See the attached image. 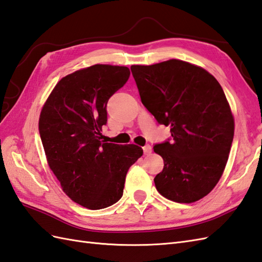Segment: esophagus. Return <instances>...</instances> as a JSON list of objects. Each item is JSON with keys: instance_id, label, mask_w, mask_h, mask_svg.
Returning a JSON list of instances; mask_svg holds the SVG:
<instances>
[{"instance_id": "1", "label": "esophagus", "mask_w": 262, "mask_h": 262, "mask_svg": "<svg viewBox=\"0 0 262 262\" xmlns=\"http://www.w3.org/2000/svg\"><path fill=\"white\" fill-rule=\"evenodd\" d=\"M151 151H152V146L150 144H146L143 146L144 155H149V153H151Z\"/></svg>"}]
</instances>
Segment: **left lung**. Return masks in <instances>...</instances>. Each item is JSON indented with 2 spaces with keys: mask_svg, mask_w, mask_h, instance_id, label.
Segmentation results:
<instances>
[{
  "mask_svg": "<svg viewBox=\"0 0 262 262\" xmlns=\"http://www.w3.org/2000/svg\"><path fill=\"white\" fill-rule=\"evenodd\" d=\"M131 72L143 105L171 127V140L153 146L164 162L157 190L179 203L202 199L220 180L234 135L221 85L205 69L176 59L132 66Z\"/></svg>",
  "mask_w": 262,
  "mask_h": 262,
  "instance_id": "left-lung-1",
  "label": "left lung"
}]
</instances>
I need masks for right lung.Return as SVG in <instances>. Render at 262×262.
I'll return each instance as SVG.
<instances>
[{
	"mask_svg": "<svg viewBox=\"0 0 262 262\" xmlns=\"http://www.w3.org/2000/svg\"><path fill=\"white\" fill-rule=\"evenodd\" d=\"M129 76L126 67L81 69L57 82L42 107L39 131L49 167L67 195L88 209L118 202L127 170L143 155L136 144L102 140L107 101Z\"/></svg>",
	"mask_w": 262,
	"mask_h": 262,
	"instance_id": "1",
	"label": "right lung"
}]
</instances>
